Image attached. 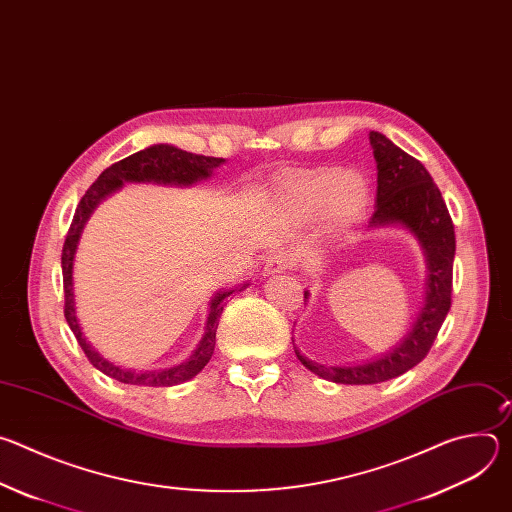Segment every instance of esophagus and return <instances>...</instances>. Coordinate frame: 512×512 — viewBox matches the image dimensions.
Wrapping results in <instances>:
<instances>
[{
  "mask_svg": "<svg viewBox=\"0 0 512 512\" xmlns=\"http://www.w3.org/2000/svg\"><path fill=\"white\" fill-rule=\"evenodd\" d=\"M296 267V257L294 253L287 251H273L265 257V273H279Z\"/></svg>",
  "mask_w": 512,
  "mask_h": 512,
  "instance_id": "obj_1",
  "label": "esophagus"
}]
</instances>
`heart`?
<instances>
[{
    "label": "heart",
    "instance_id": "heart-1",
    "mask_svg": "<svg viewBox=\"0 0 512 512\" xmlns=\"http://www.w3.org/2000/svg\"><path fill=\"white\" fill-rule=\"evenodd\" d=\"M369 186L356 172H320L294 182L287 190V196L300 206L312 208L326 200L330 202L332 214L336 218H348L358 212L367 202Z\"/></svg>",
    "mask_w": 512,
    "mask_h": 512
}]
</instances>
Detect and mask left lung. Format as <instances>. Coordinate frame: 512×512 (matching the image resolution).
<instances>
[{
	"mask_svg": "<svg viewBox=\"0 0 512 512\" xmlns=\"http://www.w3.org/2000/svg\"><path fill=\"white\" fill-rule=\"evenodd\" d=\"M371 145L377 160V204L371 225H405L421 243L427 257V296L419 318L403 344L377 362L362 367H324L302 356L306 369L340 385H375L395 379L419 364L452 306V275L456 255L454 223L440 188L419 160L379 131H371ZM308 296V291L304 298Z\"/></svg>",
	"mask_w": 512,
	"mask_h": 512,
	"instance_id": "8db88e82",
	"label": "left lung"
}]
</instances>
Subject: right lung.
I'll list each match as a JSON object with an SVG mask.
<instances>
[{"label": "right lung", "mask_w": 512, "mask_h": 512, "mask_svg": "<svg viewBox=\"0 0 512 512\" xmlns=\"http://www.w3.org/2000/svg\"><path fill=\"white\" fill-rule=\"evenodd\" d=\"M225 160L223 158H212V156H200V154H190L178 148H172V145H154V148H148L143 152H137L133 156H127L115 164H111L85 192L81 198L75 216H72V223L68 227L64 245H62V281H64V318L75 334L77 342L81 344L83 352L87 354L89 362L95 369L105 373L107 377L125 383V385H137V387H172L178 383H184L198 375L206 362L210 360L214 352V342H216V328H218V318L223 314V300L231 296L233 291H225V294H218L210 306L208 322H206V332L204 338L200 340L196 352L190 356L188 362L180 364V367L158 371V373H133L115 367L109 360L99 356L91 344L85 340L77 316H75V296H72V259H75L79 235L87 223L89 214L93 208L99 204L101 198L117 190L123 182H164V184H192L194 180L206 178L212 168L221 166Z\"/></svg>", "instance_id": "1"}]
</instances>
